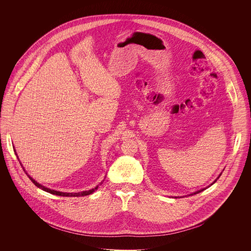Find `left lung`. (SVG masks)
I'll list each match as a JSON object with an SVG mask.
<instances>
[{"label":"left lung","instance_id":"left-lung-1","mask_svg":"<svg viewBox=\"0 0 251 251\" xmlns=\"http://www.w3.org/2000/svg\"><path fill=\"white\" fill-rule=\"evenodd\" d=\"M220 175H221V174H220ZM220 175H219V176H218V178H219V177H220ZM218 178H217V179H218ZM216 179H215V181H214V182H213V183H212V184H214V183H215V181H216ZM206 188H207V187H206ZM206 188H203V189H200V190H198V191H195V192H193V193H191V194H190V195H194V194H197V193H199V192H201V191H203V190H205V189H206Z\"/></svg>","mask_w":251,"mask_h":251}]
</instances>
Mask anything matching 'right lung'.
Masks as SVG:
<instances>
[{
  "instance_id": "1",
  "label": "right lung",
  "mask_w": 251,
  "mask_h": 251,
  "mask_svg": "<svg viewBox=\"0 0 251 251\" xmlns=\"http://www.w3.org/2000/svg\"><path fill=\"white\" fill-rule=\"evenodd\" d=\"M16 152V151H15ZM29 178L31 179V180L36 184V186L38 187V188H40V189H42V190H44V191H46V192H49V193H51V194H54V195H58V196H66V197H78V196H86V195H90V194H92L93 192H95L97 189H98V187H99V185H97L95 188H92V189H90V190H86V191H82V192H77V193H68V192H62V191H57V190H53V189H50V188H47V187H45V186H43V185H41L40 183H38V182H36L35 179H33L32 177H30L29 176Z\"/></svg>"
}]
</instances>
